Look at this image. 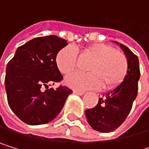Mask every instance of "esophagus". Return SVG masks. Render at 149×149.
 <instances>
[{
    "label": "esophagus",
    "instance_id": "34e87169",
    "mask_svg": "<svg viewBox=\"0 0 149 149\" xmlns=\"http://www.w3.org/2000/svg\"><path fill=\"white\" fill-rule=\"evenodd\" d=\"M73 93L75 95H82L85 94L84 91H79V90H73Z\"/></svg>",
    "mask_w": 149,
    "mask_h": 149
}]
</instances>
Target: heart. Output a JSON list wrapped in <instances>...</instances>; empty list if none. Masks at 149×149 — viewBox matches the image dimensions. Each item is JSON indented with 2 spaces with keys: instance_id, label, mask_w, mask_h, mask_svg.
Here are the masks:
<instances>
[{
  "instance_id": "1",
  "label": "heart",
  "mask_w": 149,
  "mask_h": 149,
  "mask_svg": "<svg viewBox=\"0 0 149 149\" xmlns=\"http://www.w3.org/2000/svg\"><path fill=\"white\" fill-rule=\"evenodd\" d=\"M83 58L92 59L87 66L89 72H75L67 76L65 83L76 89H110L121 84L128 72V59L121 51L107 44H94L85 47ZM55 62L62 74H69L78 67V51L72 45L59 51Z\"/></svg>"
}]
</instances>
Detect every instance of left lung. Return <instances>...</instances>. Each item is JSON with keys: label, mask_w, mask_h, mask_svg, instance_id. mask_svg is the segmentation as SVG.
<instances>
[{"label": "left lung", "mask_w": 149, "mask_h": 149, "mask_svg": "<svg viewBox=\"0 0 149 149\" xmlns=\"http://www.w3.org/2000/svg\"><path fill=\"white\" fill-rule=\"evenodd\" d=\"M120 47L128 59V72L123 81L113 90L99 97L95 107L85 112L89 125L100 132L113 131L125 121L138 94L140 77L139 58L123 44H120Z\"/></svg>", "instance_id": "8db88e82"}]
</instances>
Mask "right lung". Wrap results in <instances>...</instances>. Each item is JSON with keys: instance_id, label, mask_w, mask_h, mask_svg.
I'll return each mask as SVG.
<instances>
[{"instance_id": "add662e5", "label": "right lung", "mask_w": 149, "mask_h": 149, "mask_svg": "<svg viewBox=\"0 0 149 149\" xmlns=\"http://www.w3.org/2000/svg\"><path fill=\"white\" fill-rule=\"evenodd\" d=\"M67 45L66 40L56 36L36 37L19 46L8 62L5 76L8 103L25 123L40 125L53 121L72 93L62 86L48 89L49 84L62 79L55 58Z\"/></svg>"}]
</instances>
